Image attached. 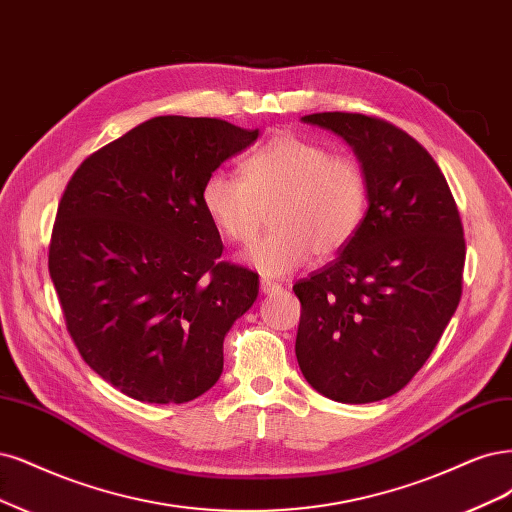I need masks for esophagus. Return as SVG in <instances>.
<instances>
[{
  "label": "esophagus",
  "mask_w": 512,
  "mask_h": 512,
  "mask_svg": "<svg viewBox=\"0 0 512 512\" xmlns=\"http://www.w3.org/2000/svg\"><path fill=\"white\" fill-rule=\"evenodd\" d=\"M260 290H262V294H273V292H279L281 286L275 284V281H271V279H260Z\"/></svg>",
  "instance_id": "1"
}]
</instances>
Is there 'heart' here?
Instances as JSON below:
<instances>
[{
  "label": "heart",
  "instance_id": "1",
  "mask_svg": "<svg viewBox=\"0 0 512 512\" xmlns=\"http://www.w3.org/2000/svg\"><path fill=\"white\" fill-rule=\"evenodd\" d=\"M241 173L243 178L209 173L201 203L220 235L237 245L252 243L271 211L273 228L245 254L262 275H286L313 252L337 254L364 222L368 180L362 165L313 139L275 135L245 158Z\"/></svg>",
  "mask_w": 512,
  "mask_h": 512
}]
</instances>
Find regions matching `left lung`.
<instances>
[{
    "instance_id": "left-lung-1",
    "label": "left lung",
    "mask_w": 512,
    "mask_h": 512,
    "mask_svg": "<svg viewBox=\"0 0 512 512\" xmlns=\"http://www.w3.org/2000/svg\"><path fill=\"white\" fill-rule=\"evenodd\" d=\"M303 120L354 148L368 209L341 254L292 288L301 301L296 360L326 398L377 402L415 377L460 305V211L430 152L392 122L349 112Z\"/></svg>"
}]
</instances>
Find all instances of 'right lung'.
Wrapping results in <instances>:
<instances>
[{
    "mask_svg": "<svg viewBox=\"0 0 512 512\" xmlns=\"http://www.w3.org/2000/svg\"><path fill=\"white\" fill-rule=\"evenodd\" d=\"M258 129L156 116L93 152L69 180L48 271L82 360L142 402L182 404L214 385L222 343L258 275L220 260L201 188Z\"/></svg>",
    "mask_w": 512,
    "mask_h": 512,
    "instance_id": "1",
    "label": "right lung"
}]
</instances>
